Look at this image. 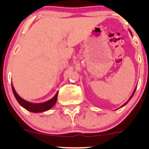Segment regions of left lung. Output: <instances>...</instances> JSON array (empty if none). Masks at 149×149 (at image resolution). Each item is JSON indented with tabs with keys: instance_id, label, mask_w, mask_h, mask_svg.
Masks as SVG:
<instances>
[{
	"instance_id": "8db88e82",
	"label": "left lung",
	"mask_w": 149,
	"mask_h": 149,
	"mask_svg": "<svg viewBox=\"0 0 149 149\" xmlns=\"http://www.w3.org/2000/svg\"><path fill=\"white\" fill-rule=\"evenodd\" d=\"M135 90H134V92H133L132 95V96H131V97H130V100H129V101L131 100V98H132V97H133V95H134V92H135ZM127 102H126V103H125V104H124V105H123V106H125V104H127Z\"/></svg>"
}]
</instances>
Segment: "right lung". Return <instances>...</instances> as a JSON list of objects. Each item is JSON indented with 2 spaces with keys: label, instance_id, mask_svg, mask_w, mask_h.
Instances as JSON below:
<instances>
[{
  "label": "right lung",
  "instance_id": "obj_1",
  "mask_svg": "<svg viewBox=\"0 0 149 149\" xmlns=\"http://www.w3.org/2000/svg\"><path fill=\"white\" fill-rule=\"evenodd\" d=\"M12 89H13V92L14 93V95L16 98V100H17L19 104L22 106V107H24L26 110L29 111L31 112H34V113H39V112H42L45 111L49 110L52 108L53 106L57 102V94H56V95L53 97L52 99H51L50 100L47 101V102H44V103L41 104H33L31 103V102H26L24 100L21 98L19 95L17 94V92H15L14 88L12 85Z\"/></svg>",
  "mask_w": 149,
  "mask_h": 149
}]
</instances>
